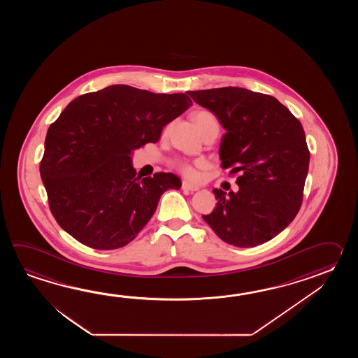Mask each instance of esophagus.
I'll use <instances>...</instances> for the list:
<instances>
[{
    "label": "esophagus",
    "instance_id": "esophagus-1",
    "mask_svg": "<svg viewBox=\"0 0 358 358\" xmlns=\"http://www.w3.org/2000/svg\"><path fill=\"white\" fill-rule=\"evenodd\" d=\"M182 190H188V192H196V190L199 189L197 185H192L188 182H182Z\"/></svg>",
    "mask_w": 358,
    "mask_h": 358
}]
</instances>
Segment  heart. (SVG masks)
<instances>
[{
    "label": "heart",
    "instance_id": "b5f03b06",
    "mask_svg": "<svg viewBox=\"0 0 358 358\" xmlns=\"http://www.w3.org/2000/svg\"><path fill=\"white\" fill-rule=\"evenodd\" d=\"M193 119L198 125L199 130L203 133L206 129H208L210 127L213 125H219L216 116L210 113V111H197L196 114L193 115ZM176 169L178 171L182 174V176H185L187 179L190 180H194L197 178V170L196 166H203V162L202 161H196V162H190L188 160H179L176 162Z\"/></svg>",
    "mask_w": 358,
    "mask_h": 358
}]
</instances>
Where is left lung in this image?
<instances>
[{"label": "left lung", "mask_w": 358, "mask_h": 358, "mask_svg": "<svg viewBox=\"0 0 358 358\" xmlns=\"http://www.w3.org/2000/svg\"><path fill=\"white\" fill-rule=\"evenodd\" d=\"M227 130L221 166L239 173L238 192L213 189L216 207L203 220L224 242L248 248L287 228L303 199L310 151L302 124L278 99L238 87L189 91Z\"/></svg>", "instance_id": "8db88e82"}]
</instances>
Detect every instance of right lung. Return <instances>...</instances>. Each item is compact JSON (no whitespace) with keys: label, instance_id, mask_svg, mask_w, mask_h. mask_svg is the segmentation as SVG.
<instances>
[{"label":"right lung","instance_id":"1","mask_svg":"<svg viewBox=\"0 0 358 358\" xmlns=\"http://www.w3.org/2000/svg\"><path fill=\"white\" fill-rule=\"evenodd\" d=\"M192 105L184 93H153L116 84L71 101L47 131L41 176L61 228L94 250L130 243L179 189L171 173L141 179L131 151L156 143L164 127Z\"/></svg>","mask_w":358,"mask_h":358}]
</instances>
